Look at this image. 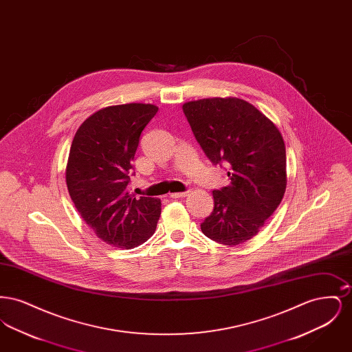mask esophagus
Masks as SVG:
<instances>
[{
    "label": "esophagus",
    "mask_w": 352,
    "mask_h": 352,
    "mask_svg": "<svg viewBox=\"0 0 352 352\" xmlns=\"http://www.w3.org/2000/svg\"><path fill=\"white\" fill-rule=\"evenodd\" d=\"M186 195H187V191H184V192H171V194H170V198L178 199V198H184Z\"/></svg>",
    "instance_id": "esophagus-1"
}]
</instances>
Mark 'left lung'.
I'll list each match as a JSON object with an SVG mask.
<instances>
[{
  "instance_id": "obj_1",
  "label": "left lung",
  "mask_w": 352,
  "mask_h": 352,
  "mask_svg": "<svg viewBox=\"0 0 352 352\" xmlns=\"http://www.w3.org/2000/svg\"><path fill=\"white\" fill-rule=\"evenodd\" d=\"M184 116L214 165L231 182L214 190V211L201 232L224 245L245 243L283 201L286 151L278 128L248 101L212 98L184 102Z\"/></svg>"
}]
</instances>
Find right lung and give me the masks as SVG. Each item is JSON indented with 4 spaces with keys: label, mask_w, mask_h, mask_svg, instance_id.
<instances>
[{
    "label": "right lung",
    "mask_w": 352,
    "mask_h": 352,
    "mask_svg": "<svg viewBox=\"0 0 352 352\" xmlns=\"http://www.w3.org/2000/svg\"><path fill=\"white\" fill-rule=\"evenodd\" d=\"M157 111L141 102L102 108L72 140L66 168L69 197L84 221L109 245L135 248L155 231L161 201L135 198L128 184L140 135Z\"/></svg>",
    "instance_id": "1"
}]
</instances>
